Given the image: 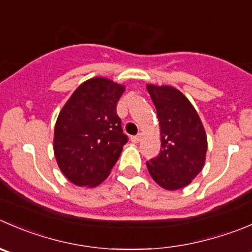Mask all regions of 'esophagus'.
<instances>
[{
  "label": "esophagus",
  "instance_id": "obj_1",
  "mask_svg": "<svg viewBox=\"0 0 252 252\" xmlns=\"http://www.w3.org/2000/svg\"><path fill=\"white\" fill-rule=\"evenodd\" d=\"M131 141H133L134 144H138L139 141L141 140V134H138V135H135V136H131V139H130Z\"/></svg>",
  "mask_w": 252,
  "mask_h": 252
}]
</instances>
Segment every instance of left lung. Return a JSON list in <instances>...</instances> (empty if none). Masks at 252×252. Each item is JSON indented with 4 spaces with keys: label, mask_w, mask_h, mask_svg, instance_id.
<instances>
[{
    "label": "left lung",
    "mask_w": 252,
    "mask_h": 252,
    "mask_svg": "<svg viewBox=\"0 0 252 252\" xmlns=\"http://www.w3.org/2000/svg\"><path fill=\"white\" fill-rule=\"evenodd\" d=\"M160 126L161 150L146 162L153 180L167 191L186 187L203 168L208 143L198 113L172 86L146 85Z\"/></svg>",
    "instance_id": "1"
}]
</instances>
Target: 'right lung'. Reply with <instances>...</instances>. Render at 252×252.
<instances>
[{"mask_svg":"<svg viewBox=\"0 0 252 252\" xmlns=\"http://www.w3.org/2000/svg\"><path fill=\"white\" fill-rule=\"evenodd\" d=\"M126 86L106 77L82 82L59 113L54 155L76 186L96 187L111 173L128 138L116 108Z\"/></svg>","mask_w":252,"mask_h":252,"instance_id":"1","label":"right lung"}]
</instances>
